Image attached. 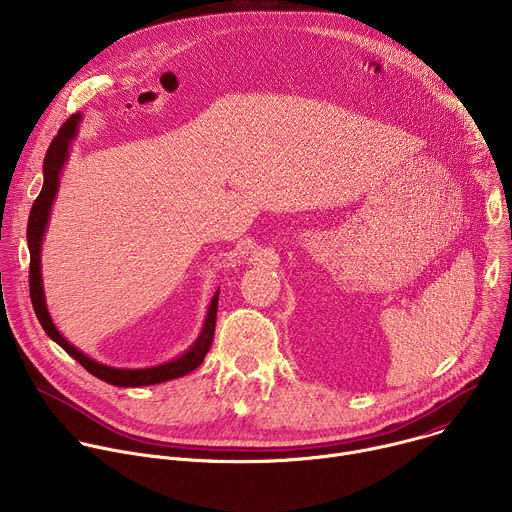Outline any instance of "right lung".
Wrapping results in <instances>:
<instances>
[{"label": "right lung", "mask_w": 512, "mask_h": 512, "mask_svg": "<svg viewBox=\"0 0 512 512\" xmlns=\"http://www.w3.org/2000/svg\"><path fill=\"white\" fill-rule=\"evenodd\" d=\"M81 113L70 115L64 125L58 129V135L52 139L50 148L46 152L44 158V186L38 194V198L32 204L30 210V218H28V247H30V298H32V306L36 312L38 322L42 324L44 332L56 342L60 344L72 358H75L79 364L95 375L97 379L115 385V387H145V385H158L164 381H172L178 377L188 375L190 371L198 369L210 344L214 338V326H216V308H218V289L216 294L210 300L208 306V314L202 326L200 336L196 338V342L178 358L158 364V367H150V369H115V367H107V364H101L93 358H89L87 354H83L79 348L72 346L54 326L48 308H46V300H44V289H42V273H40V249H42V237L48 225V216H50V208H52V200L56 196L58 190V182H60V170L68 158V143L75 139L77 135V127L81 121Z\"/></svg>", "instance_id": "right-lung-1"}]
</instances>
